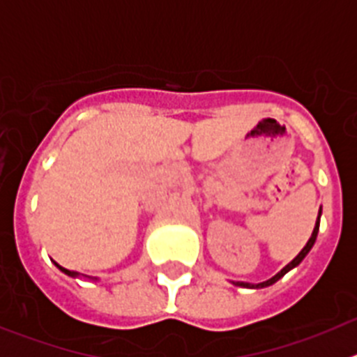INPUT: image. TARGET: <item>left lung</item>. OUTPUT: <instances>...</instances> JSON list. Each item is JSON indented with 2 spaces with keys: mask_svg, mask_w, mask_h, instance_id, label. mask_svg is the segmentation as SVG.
<instances>
[{
  "mask_svg": "<svg viewBox=\"0 0 357 357\" xmlns=\"http://www.w3.org/2000/svg\"><path fill=\"white\" fill-rule=\"evenodd\" d=\"M320 216H321V207H320V211H318V218H317V223H314L313 234H311V238H309V241L305 243V247L302 248L301 252H298V255H296V257H295V259L291 261V263H288V264H286V266L282 268V270H280L279 273H275V275H273L272 279L264 280V282H259V284H250V282H232V284H234V286H241V288H250V289H261V288H268V286L275 284L277 280H279V279H282V277H284L286 273L289 272V270H293V268H295V266H298V264H301L302 261H304V257H305V255L309 254V250H311V248H313L314 241H317L318 229H320Z\"/></svg>",
  "mask_w": 357,
  "mask_h": 357,
  "instance_id": "left-lung-1",
  "label": "left lung"
}]
</instances>
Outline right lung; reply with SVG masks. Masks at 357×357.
<instances>
[{"label": "right lung", "mask_w": 357, "mask_h": 357, "mask_svg": "<svg viewBox=\"0 0 357 357\" xmlns=\"http://www.w3.org/2000/svg\"><path fill=\"white\" fill-rule=\"evenodd\" d=\"M55 266L59 268V270H61L62 273H66V275H69V277H73V279H80V277H84V279H87V280H94V282H96V277H89V275H82V273H78V272H71V270H68V268H64V266H61V264H56L55 263Z\"/></svg>", "instance_id": "1"}]
</instances>
